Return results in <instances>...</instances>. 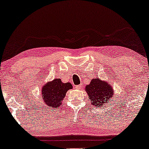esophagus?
<instances>
[{
  "instance_id": "34e87169",
  "label": "esophagus",
  "mask_w": 149,
  "mask_h": 149,
  "mask_svg": "<svg viewBox=\"0 0 149 149\" xmlns=\"http://www.w3.org/2000/svg\"><path fill=\"white\" fill-rule=\"evenodd\" d=\"M81 85H77V86H76V89H80L81 88Z\"/></svg>"
}]
</instances>
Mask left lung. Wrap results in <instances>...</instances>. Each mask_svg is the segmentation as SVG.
Segmentation results:
<instances>
[{
	"label": "left lung",
	"mask_w": 149,
	"mask_h": 149,
	"mask_svg": "<svg viewBox=\"0 0 149 149\" xmlns=\"http://www.w3.org/2000/svg\"><path fill=\"white\" fill-rule=\"evenodd\" d=\"M85 92L88 94L90 103L97 108L102 107L113 99V90L107 81L99 78H93L89 85L85 86Z\"/></svg>",
	"instance_id": "8db88e82"
}]
</instances>
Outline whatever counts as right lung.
Here are the masks:
<instances>
[{"label": "right lung", "mask_w": 149, "mask_h": 149, "mask_svg": "<svg viewBox=\"0 0 149 149\" xmlns=\"http://www.w3.org/2000/svg\"><path fill=\"white\" fill-rule=\"evenodd\" d=\"M70 83H62L60 78H55L52 81L47 82L41 90L42 100L44 104L53 109L59 107L62 104L66 92L72 89Z\"/></svg>", "instance_id": "add662e5"}]
</instances>
